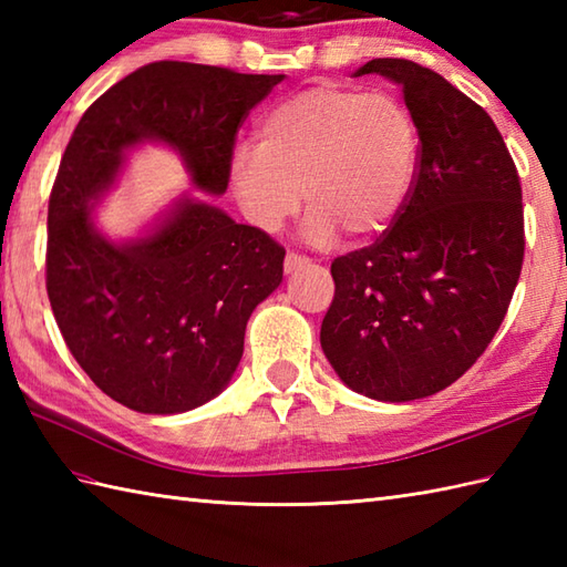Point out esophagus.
Wrapping results in <instances>:
<instances>
[{
  "label": "esophagus",
  "instance_id": "esophagus-1",
  "mask_svg": "<svg viewBox=\"0 0 567 567\" xmlns=\"http://www.w3.org/2000/svg\"><path fill=\"white\" fill-rule=\"evenodd\" d=\"M305 265H309V258L299 256V252H287L285 256V272H295L299 268H305Z\"/></svg>",
  "mask_w": 567,
  "mask_h": 567
}]
</instances>
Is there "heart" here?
Returning <instances> with one entry per match:
<instances>
[{
    "label": "heart",
    "mask_w": 567,
    "mask_h": 567,
    "mask_svg": "<svg viewBox=\"0 0 567 567\" xmlns=\"http://www.w3.org/2000/svg\"><path fill=\"white\" fill-rule=\"evenodd\" d=\"M419 167V128L388 92L315 84L282 100L258 128V148L231 155V185L248 221L277 234L305 199V238H372L400 216Z\"/></svg>",
    "instance_id": "1"
}]
</instances>
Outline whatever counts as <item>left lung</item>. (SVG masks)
Returning <instances> with one entry per match:
<instances>
[{
    "instance_id": "obj_1",
    "label": "left lung",
    "mask_w": 567,
    "mask_h": 567,
    "mask_svg": "<svg viewBox=\"0 0 567 567\" xmlns=\"http://www.w3.org/2000/svg\"><path fill=\"white\" fill-rule=\"evenodd\" d=\"M419 128V167L375 244L331 262L321 348L339 378L380 402L449 388L495 339L524 262L522 183L499 128L439 72L375 58Z\"/></svg>"
}]
</instances>
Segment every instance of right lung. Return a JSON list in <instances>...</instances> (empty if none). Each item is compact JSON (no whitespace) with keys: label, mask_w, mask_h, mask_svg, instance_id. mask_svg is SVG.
<instances>
[{"label":"right lung","mask_w":567,"mask_h":567,"mask_svg":"<svg viewBox=\"0 0 567 567\" xmlns=\"http://www.w3.org/2000/svg\"><path fill=\"white\" fill-rule=\"evenodd\" d=\"M282 78L161 60L106 90L72 131L48 199L45 290L72 358L134 412H189L226 388L252 309L282 282L285 248L202 199L112 244L90 202L143 141L167 143L195 187L224 195L240 124Z\"/></svg>","instance_id":"obj_1"}]
</instances>
